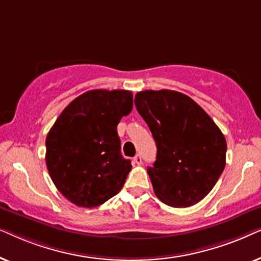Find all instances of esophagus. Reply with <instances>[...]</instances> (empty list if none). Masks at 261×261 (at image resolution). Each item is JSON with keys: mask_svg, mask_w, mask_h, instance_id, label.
<instances>
[{"mask_svg": "<svg viewBox=\"0 0 261 261\" xmlns=\"http://www.w3.org/2000/svg\"><path fill=\"white\" fill-rule=\"evenodd\" d=\"M134 163L138 164V165H140V164H142V158L140 154H137L134 156Z\"/></svg>", "mask_w": 261, "mask_h": 261, "instance_id": "1", "label": "esophagus"}]
</instances>
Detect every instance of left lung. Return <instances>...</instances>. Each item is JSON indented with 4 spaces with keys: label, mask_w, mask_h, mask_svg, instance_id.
<instances>
[{
    "label": "left lung",
    "mask_w": 261,
    "mask_h": 261,
    "mask_svg": "<svg viewBox=\"0 0 261 261\" xmlns=\"http://www.w3.org/2000/svg\"><path fill=\"white\" fill-rule=\"evenodd\" d=\"M134 103L156 144V160L147 167L155 196L177 208L196 204L212 191L226 166L222 132L181 92L140 91Z\"/></svg>",
    "instance_id": "obj_1"
}]
</instances>
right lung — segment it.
<instances>
[{"label":"right lung","mask_w":261,"mask_h":261,"mask_svg":"<svg viewBox=\"0 0 261 261\" xmlns=\"http://www.w3.org/2000/svg\"><path fill=\"white\" fill-rule=\"evenodd\" d=\"M133 109L127 90H90L74 98L46 137V165L64 197L83 208L119 194L132 170L117 124Z\"/></svg>","instance_id":"obj_1"}]
</instances>
